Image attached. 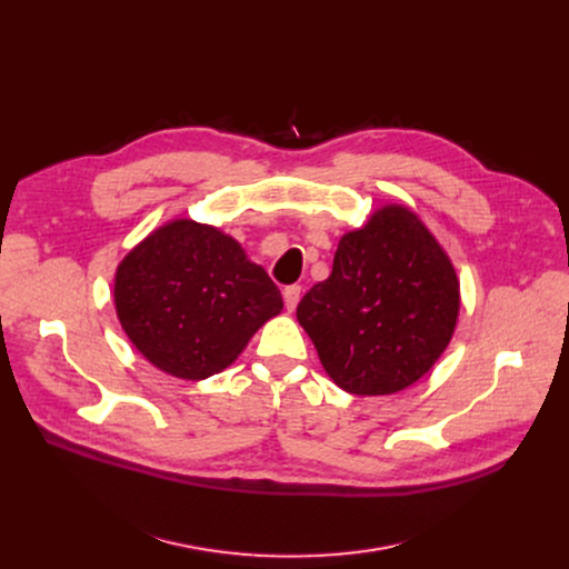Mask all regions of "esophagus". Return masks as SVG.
<instances>
[{
  "label": "esophagus",
  "mask_w": 569,
  "mask_h": 569,
  "mask_svg": "<svg viewBox=\"0 0 569 569\" xmlns=\"http://www.w3.org/2000/svg\"><path fill=\"white\" fill-rule=\"evenodd\" d=\"M299 297H301V286H288L283 290V301H286V308L292 312L299 303Z\"/></svg>",
  "instance_id": "34e87169"
}]
</instances>
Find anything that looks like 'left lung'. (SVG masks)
Listing matches in <instances>:
<instances>
[{
  "instance_id": "1",
  "label": "left lung",
  "mask_w": 569,
  "mask_h": 569,
  "mask_svg": "<svg viewBox=\"0 0 569 569\" xmlns=\"http://www.w3.org/2000/svg\"><path fill=\"white\" fill-rule=\"evenodd\" d=\"M459 281L435 236L408 207L389 204L340 238L333 272L297 306L327 373L349 393H396L446 351Z\"/></svg>"
}]
</instances>
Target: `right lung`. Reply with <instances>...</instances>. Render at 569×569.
<instances>
[{"instance_id":"right-lung-1","label":"right lung","mask_w":569,"mask_h":569,"mask_svg":"<svg viewBox=\"0 0 569 569\" xmlns=\"http://www.w3.org/2000/svg\"><path fill=\"white\" fill-rule=\"evenodd\" d=\"M114 303L141 356L184 380L229 367L283 308L274 281L231 236L193 220L139 242L117 270Z\"/></svg>"}]
</instances>
